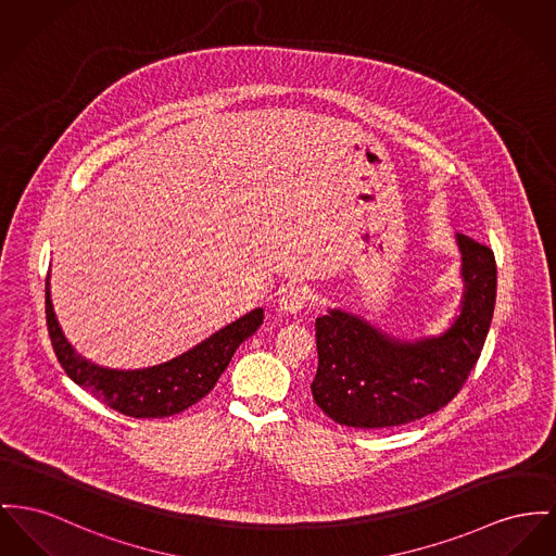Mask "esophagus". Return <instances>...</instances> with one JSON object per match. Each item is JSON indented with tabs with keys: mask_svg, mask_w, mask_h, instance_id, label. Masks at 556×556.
Wrapping results in <instances>:
<instances>
[{
	"mask_svg": "<svg viewBox=\"0 0 556 556\" xmlns=\"http://www.w3.org/2000/svg\"><path fill=\"white\" fill-rule=\"evenodd\" d=\"M312 301V291L307 287H291L278 299V312L293 316L296 312L305 309Z\"/></svg>",
	"mask_w": 556,
	"mask_h": 556,
	"instance_id": "34e87169",
	"label": "esophagus"
}]
</instances>
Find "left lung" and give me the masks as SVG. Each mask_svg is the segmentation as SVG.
Instances as JSON below:
<instances>
[{
  "label": "left lung",
  "mask_w": 556,
  "mask_h": 556,
  "mask_svg": "<svg viewBox=\"0 0 556 556\" xmlns=\"http://www.w3.org/2000/svg\"><path fill=\"white\" fill-rule=\"evenodd\" d=\"M464 299L439 337L403 341L361 316L329 309L316 318L318 370L312 396L333 421L392 428L443 408L466 383L491 327L497 267L489 247L457 233Z\"/></svg>",
  "instance_id": "left-lung-1"
}]
</instances>
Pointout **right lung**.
<instances>
[{
  "instance_id": "obj_1",
  "label": "right lung",
  "mask_w": 556,
  "mask_h": 556,
  "mask_svg": "<svg viewBox=\"0 0 556 556\" xmlns=\"http://www.w3.org/2000/svg\"><path fill=\"white\" fill-rule=\"evenodd\" d=\"M261 323L263 307H257L168 363L148 369H108L81 358L65 339L46 278V325L61 367L97 401L137 419L168 417L202 401L227 369L233 352L260 329Z\"/></svg>"
}]
</instances>
